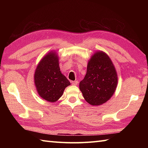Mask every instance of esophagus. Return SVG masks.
<instances>
[{"label":"esophagus","mask_w":148,"mask_h":148,"mask_svg":"<svg viewBox=\"0 0 148 148\" xmlns=\"http://www.w3.org/2000/svg\"><path fill=\"white\" fill-rule=\"evenodd\" d=\"M72 84H73V85H77L78 84V81H72Z\"/></svg>","instance_id":"obj_1"}]
</instances>
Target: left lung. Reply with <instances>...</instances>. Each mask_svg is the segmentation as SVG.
I'll list each match as a JSON object with an SVG mask.
<instances>
[{
    "mask_svg": "<svg viewBox=\"0 0 148 148\" xmlns=\"http://www.w3.org/2000/svg\"><path fill=\"white\" fill-rule=\"evenodd\" d=\"M118 84V76L111 60L106 53L97 51L88 63L86 76L79 89L86 101L100 106L111 99Z\"/></svg>",
    "mask_w": 148,
    "mask_h": 148,
    "instance_id": "left-lung-1",
    "label": "left lung"
}]
</instances>
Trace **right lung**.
Wrapping results in <instances>:
<instances>
[{
  "mask_svg": "<svg viewBox=\"0 0 148 148\" xmlns=\"http://www.w3.org/2000/svg\"><path fill=\"white\" fill-rule=\"evenodd\" d=\"M38 94L47 101L55 102L60 98L70 82L62 74L56 53L50 51L39 62L34 74Z\"/></svg>",
  "mask_w": 148,
  "mask_h": 148,
  "instance_id": "obj_1",
  "label": "right lung"
}]
</instances>
